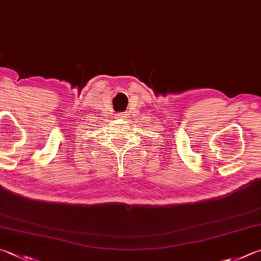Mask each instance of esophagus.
Instances as JSON below:
<instances>
[{
	"label": "esophagus",
	"mask_w": 261,
	"mask_h": 261,
	"mask_svg": "<svg viewBox=\"0 0 261 261\" xmlns=\"http://www.w3.org/2000/svg\"><path fill=\"white\" fill-rule=\"evenodd\" d=\"M117 117L122 118V120H123V118L126 117V114H124V113H120V114H117Z\"/></svg>",
	"instance_id": "34e87169"
}]
</instances>
